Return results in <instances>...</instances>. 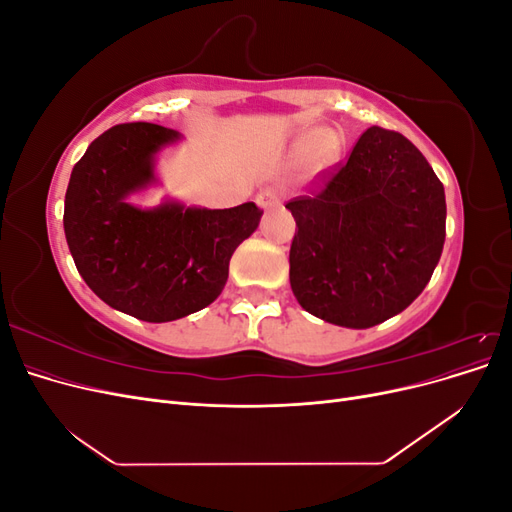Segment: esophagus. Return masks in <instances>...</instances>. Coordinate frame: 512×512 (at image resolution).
Wrapping results in <instances>:
<instances>
[{"mask_svg":"<svg viewBox=\"0 0 512 512\" xmlns=\"http://www.w3.org/2000/svg\"><path fill=\"white\" fill-rule=\"evenodd\" d=\"M256 203L260 209H269V207L280 205V196H277V192L273 188H265V190H260V194L256 196Z\"/></svg>","mask_w":512,"mask_h":512,"instance_id":"obj_1","label":"esophagus"}]
</instances>
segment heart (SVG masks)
Returning a JSON list of instances; mask_svg holds the SVG:
<instances>
[{
  "label": "heart",
  "mask_w": 512,
  "mask_h": 512,
  "mask_svg": "<svg viewBox=\"0 0 512 512\" xmlns=\"http://www.w3.org/2000/svg\"><path fill=\"white\" fill-rule=\"evenodd\" d=\"M324 158H327V149H322V151L316 153V160H324Z\"/></svg>",
  "instance_id": "heart-1"
}]
</instances>
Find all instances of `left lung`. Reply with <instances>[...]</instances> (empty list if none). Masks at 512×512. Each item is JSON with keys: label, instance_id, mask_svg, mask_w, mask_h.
Segmentation results:
<instances>
[{"label": "left lung", "instance_id": "8db88e82", "mask_svg": "<svg viewBox=\"0 0 512 512\" xmlns=\"http://www.w3.org/2000/svg\"><path fill=\"white\" fill-rule=\"evenodd\" d=\"M290 288L348 329L393 318L423 292L446 235L444 185L406 136L371 126L346 162L292 198Z\"/></svg>", "mask_w": 512, "mask_h": 512}]
</instances>
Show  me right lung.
Wrapping results in <instances>:
<instances>
[{
    "label": "right lung",
    "instance_id": "right-lung-1",
    "mask_svg": "<svg viewBox=\"0 0 512 512\" xmlns=\"http://www.w3.org/2000/svg\"><path fill=\"white\" fill-rule=\"evenodd\" d=\"M179 138L156 123H119L87 147L66 190L64 230L76 269L106 305L145 322L177 320L218 299L232 252L262 215L254 203L130 205V194L156 181V153Z\"/></svg>",
    "mask_w": 512,
    "mask_h": 512
}]
</instances>
